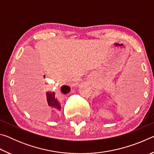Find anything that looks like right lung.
<instances>
[{"mask_svg":"<svg viewBox=\"0 0 154 154\" xmlns=\"http://www.w3.org/2000/svg\"><path fill=\"white\" fill-rule=\"evenodd\" d=\"M43 77H45V75H43ZM61 92L63 94H66L71 91V88L68 85H62L60 88ZM46 97H47V102H48V105L51 106V107L56 108L58 110H61V105L60 101L58 100V99L56 97V94L54 92H51V91H48L46 92Z\"/></svg>","mask_w":154,"mask_h":154,"instance_id":"add662e5","label":"right lung"}]
</instances>
